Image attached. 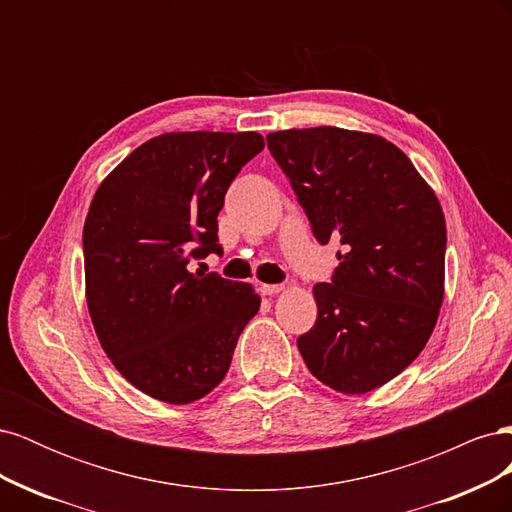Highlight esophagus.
I'll return each instance as SVG.
<instances>
[{"label": "esophagus", "mask_w": 512, "mask_h": 512, "mask_svg": "<svg viewBox=\"0 0 512 512\" xmlns=\"http://www.w3.org/2000/svg\"><path fill=\"white\" fill-rule=\"evenodd\" d=\"M284 290V286L282 284H260V292L262 294H277V292H282Z\"/></svg>", "instance_id": "1"}]
</instances>
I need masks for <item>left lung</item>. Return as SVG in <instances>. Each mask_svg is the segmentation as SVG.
<instances>
[{
  "label": "left lung",
  "instance_id": "1",
  "mask_svg": "<svg viewBox=\"0 0 512 512\" xmlns=\"http://www.w3.org/2000/svg\"><path fill=\"white\" fill-rule=\"evenodd\" d=\"M314 237L339 241L331 284H316L318 318L297 339L329 389L363 395L425 348L444 299L446 222L438 196L399 147L333 126L267 136Z\"/></svg>",
  "mask_w": 512,
  "mask_h": 512
}]
</instances>
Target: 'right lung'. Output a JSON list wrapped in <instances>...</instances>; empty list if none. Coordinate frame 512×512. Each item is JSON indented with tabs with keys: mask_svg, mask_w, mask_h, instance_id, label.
<instances>
[{
	"mask_svg": "<svg viewBox=\"0 0 512 512\" xmlns=\"http://www.w3.org/2000/svg\"><path fill=\"white\" fill-rule=\"evenodd\" d=\"M262 149L258 132H166L113 168L89 205L83 252L91 322L119 374L164 404L211 393L260 309L250 284L188 265L222 252L226 190Z\"/></svg>",
	"mask_w": 512,
	"mask_h": 512,
	"instance_id": "add662e5",
	"label": "right lung"
}]
</instances>
